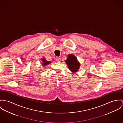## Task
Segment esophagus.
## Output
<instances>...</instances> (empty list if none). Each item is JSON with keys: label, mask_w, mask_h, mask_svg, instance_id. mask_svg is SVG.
Instances as JSON below:
<instances>
[{"label": "esophagus", "mask_w": 123, "mask_h": 123, "mask_svg": "<svg viewBox=\"0 0 123 123\" xmlns=\"http://www.w3.org/2000/svg\"><path fill=\"white\" fill-rule=\"evenodd\" d=\"M56 61L57 62H60L61 61V58L59 57H57L56 58Z\"/></svg>", "instance_id": "obj_1"}]
</instances>
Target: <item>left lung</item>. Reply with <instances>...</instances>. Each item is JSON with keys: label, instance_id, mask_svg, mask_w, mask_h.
Wrapping results in <instances>:
<instances>
[{"label": "left lung", "instance_id": "1", "mask_svg": "<svg viewBox=\"0 0 123 123\" xmlns=\"http://www.w3.org/2000/svg\"><path fill=\"white\" fill-rule=\"evenodd\" d=\"M65 62L70 70L73 73L77 72L80 68V63L77 59L76 57L73 54H69Z\"/></svg>", "mask_w": 123, "mask_h": 123}]
</instances>
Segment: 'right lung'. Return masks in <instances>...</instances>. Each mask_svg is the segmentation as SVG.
Returning a JSON list of instances; mask_svg holds the SVG:
<instances>
[{
    "label": "right lung",
    "instance_id": "obj_1",
    "mask_svg": "<svg viewBox=\"0 0 123 123\" xmlns=\"http://www.w3.org/2000/svg\"><path fill=\"white\" fill-rule=\"evenodd\" d=\"M42 62L43 63H42V64H43V66H46L47 65H49V63H50L51 62L50 61H47L45 60V58H43L42 59Z\"/></svg>",
    "mask_w": 123,
    "mask_h": 123
}]
</instances>
